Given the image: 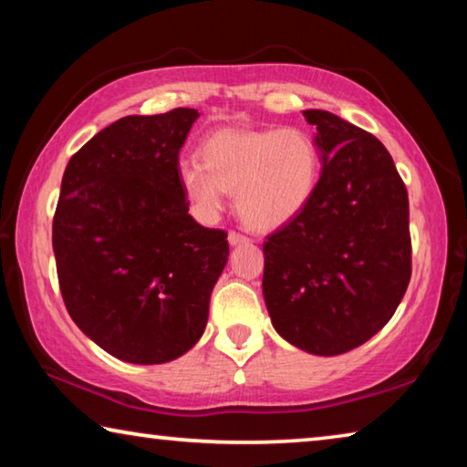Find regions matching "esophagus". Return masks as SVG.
I'll return each mask as SVG.
<instances>
[{"label": "esophagus", "instance_id": "1", "mask_svg": "<svg viewBox=\"0 0 467 467\" xmlns=\"http://www.w3.org/2000/svg\"><path fill=\"white\" fill-rule=\"evenodd\" d=\"M228 243H231V245H243V243H249V236L236 233V231H231V233H228Z\"/></svg>", "mask_w": 467, "mask_h": 467}]
</instances>
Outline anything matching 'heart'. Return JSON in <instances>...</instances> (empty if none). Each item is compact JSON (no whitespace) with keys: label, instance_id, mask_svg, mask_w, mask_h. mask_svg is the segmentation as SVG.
Returning a JSON list of instances; mask_svg holds the SVG:
<instances>
[{"label":"heart","instance_id":"1","mask_svg":"<svg viewBox=\"0 0 467 467\" xmlns=\"http://www.w3.org/2000/svg\"><path fill=\"white\" fill-rule=\"evenodd\" d=\"M203 164L184 161L181 187L205 218H213L236 193L245 224L270 231L291 222L312 199L320 176V151L299 129H222L205 139Z\"/></svg>","mask_w":467,"mask_h":467}]
</instances>
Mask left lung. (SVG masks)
<instances>
[{
    "instance_id": "left-lung-1",
    "label": "left lung",
    "mask_w": 467,
    "mask_h": 467,
    "mask_svg": "<svg viewBox=\"0 0 467 467\" xmlns=\"http://www.w3.org/2000/svg\"><path fill=\"white\" fill-rule=\"evenodd\" d=\"M314 124L322 174L309 203L264 243V299L274 328L314 355L372 338L411 278L410 202L379 139L324 109Z\"/></svg>"
}]
</instances>
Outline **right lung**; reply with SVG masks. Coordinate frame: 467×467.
<instances>
[{"instance_id":"right-lung-1","label":"right lung","mask_w":467,"mask_h":467,"mask_svg":"<svg viewBox=\"0 0 467 467\" xmlns=\"http://www.w3.org/2000/svg\"><path fill=\"white\" fill-rule=\"evenodd\" d=\"M197 109L124 116L64 170L54 216L57 280L74 324L129 364H166L202 338L226 233L197 224L179 151Z\"/></svg>"}]
</instances>
